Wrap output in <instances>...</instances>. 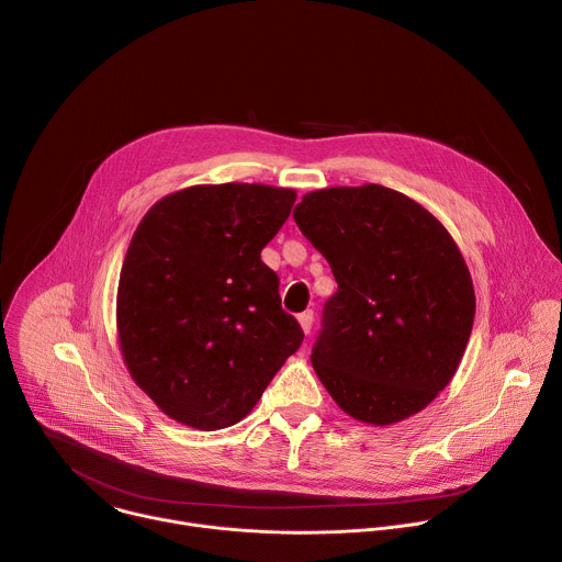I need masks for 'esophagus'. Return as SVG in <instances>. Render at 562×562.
I'll use <instances>...</instances> for the list:
<instances>
[{
  "mask_svg": "<svg viewBox=\"0 0 562 562\" xmlns=\"http://www.w3.org/2000/svg\"><path fill=\"white\" fill-rule=\"evenodd\" d=\"M297 322H300V328H302L304 333H308V330H311V326H313V311H304V313H300V315H297Z\"/></svg>",
  "mask_w": 562,
  "mask_h": 562,
  "instance_id": "1",
  "label": "esophagus"
}]
</instances>
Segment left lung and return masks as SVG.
<instances>
[{"instance_id": "obj_1", "label": "left lung", "mask_w": 562, "mask_h": 562, "mask_svg": "<svg viewBox=\"0 0 562 562\" xmlns=\"http://www.w3.org/2000/svg\"><path fill=\"white\" fill-rule=\"evenodd\" d=\"M293 221L337 282L315 375L361 424L417 415L452 382L474 324L459 245L424 205L375 182L308 192Z\"/></svg>"}]
</instances>
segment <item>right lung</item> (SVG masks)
<instances>
[{
	"label": "right lung",
	"mask_w": 562,
	"mask_h": 562,
	"mask_svg": "<svg viewBox=\"0 0 562 562\" xmlns=\"http://www.w3.org/2000/svg\"><path fill=\"white\" fill-rule=\"evenodd\" d=\"M286 187L194 184L149 207L119 278L116 335L134 384L169 419H245L304 333L260 260L295 203Z\"/></svg>",
	"instance_id": "add662e5"
}]
</instances>
